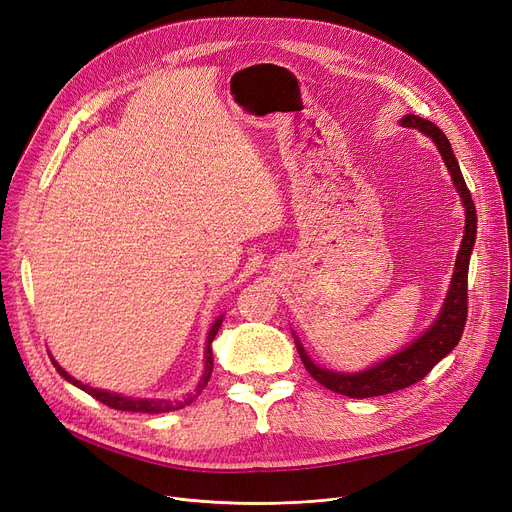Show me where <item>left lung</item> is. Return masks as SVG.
<instances>
[{"mask_svg":"<svg viewBox=\"0 0 512 512\" xmlns=\"http://www.w3.org/2000/svg\"><path fill=\"white\" fill-rule=\"evenodd\" d=\"M400 124L407 128H419L423 134H427V137H432L434 143L438 145L444 157V164L454 180L456 191H459V195L463 197L465 218H467L465 236L461 242L459 255H456L452 284H450L440 317L434 321L432 328H429L421 338H417L411 346H407L405 351H400L398 355L361 373H338V371L317 367L307 357L305 348L297 340V351L311 378L321 386H326L328 390L338 392L342 396H351V398L382 396V394H390V392L417 384L434 369L438 361H442L452 348L459 344L467 324V309H469L467 307V276H469V259H471V251L475 245V232H477V213L471 199V191L465 184L459 161H456L452 153L446 134L434 122L409 114L400 120Z\"/></svg>","mask_w":512,"mask_h":512,"instance_id":"left-lung-1","label":"left lung"}]
</instances>
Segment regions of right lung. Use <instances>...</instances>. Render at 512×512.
<instances>
[{
	"label": "right lung",
	"mask_w": 512,
	"mask_h": 512,
	"mask_svg": "<svg viewBox=\"0 0 512 512\" xmlns=\"http://www.w3.org/2000/svg\"><path fill=\"white\" fill-rule=\"evenodd\" d=\"M222 326V317L215 321V324L211 326L209 334H207V346H205V371H203V378L199 380L197 384V390H195V396L207 386L209 378H211V371H213V353H211V342L215 338V334H218ZM53 367H56L60 371V375L64 380H68L70 384L78 386L80 390H85L87 394H91L93 398H97L99 402H103V405H107L110 409H116V411H128V413H168V411H174V409H180L184 405H188V402H193L195 396H188L184 402H172V400H151V398H126V396H120V394H112V392H105V390H95L87 384H80L78 380H74L70 373H66L56 361L51 359Z\"/></svg>",
	"instance_id": "obj_1"
}]
</instances>
